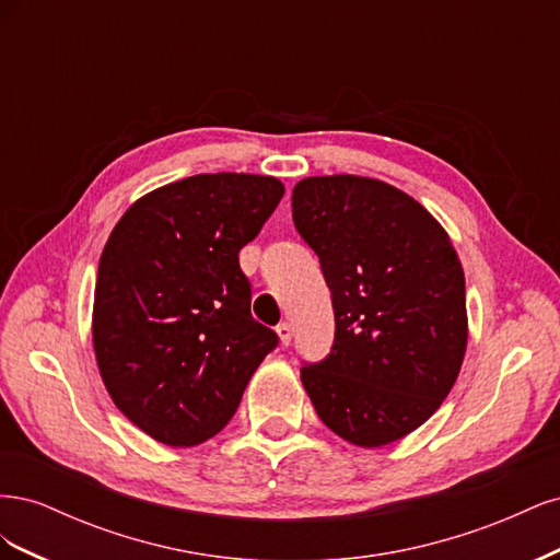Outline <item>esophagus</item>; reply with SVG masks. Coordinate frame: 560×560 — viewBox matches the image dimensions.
Segmentation results:
<instances>
[{"label": "esophagus", "instance_id": "obj_1", "mask_svg": "<svg viewBox=\"0 0 560 560\" xmlns=\"http://www.w3.org/2000/svg\"><path fill=\"white\" fill-rule=\"evenodd\" d=\"M278 338H280V343L282 346H290V341H292V327L287 325V322H282V325H278Z\"/></svg>", "mask_w": 560, "mask_h": 560}]
</instances>
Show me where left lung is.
Masks as SVG:
<instances>
[{"mask_svg":"<svg viewBox=\"0 0 560 560\" xmlns=\"http://www.w3.org/2000/svg\"><path fill=\"white\" fill-rule=\"evenodd\" d=\"M292 217L319 257L336 317L329 358L303 366L301 383L348 444L399 442L460 374L469 334L460 257L416 198L374 177L301 179Z\"/></svg>","mask_w":560,"mask_h":560,"instance_id":"obj_1","label":"left lung"}]
</instances>
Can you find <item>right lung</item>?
Here are the masks:
<instances>
[{"mask_svg":"<svg viewBox=\"0 0 560 560\" xmlns=\"http://www.w3.org/2000/svg\"><path fill=\"white\" fill-rule=\"evenodd\" d=\"M284 194L268 175H194L144 194L97 266L93 350L132 425L189 448L222 432L276 331L249 313L238 252Z\"/></svg>","mask_w":560,"mask_h":560,"instance_id":"obj_1","label":"right lung"}]
</instances>
